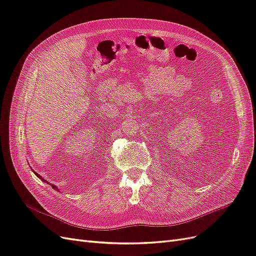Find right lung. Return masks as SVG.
Instances as JSON below:
<instances>
[{
    "instance_id": "obj_1",
    "label": "right lung",
    "mask_w": 256,
    "mask_h": 256,
    "mask_svg": "<svg viewBox=\"0 0 256 256\" xmlns=\"http://www.w3.org/2000/svg\"><path fill=\"white\" fill-rule=\"evenodd\" d=\"M36 175H37V176H38V177H40V180H44V182H46V180H44V178H42V176H40V175H38V174H36ZM51 186H52V188H56V186H54V184H51Z\"/></svg>"
}]
</instances>
